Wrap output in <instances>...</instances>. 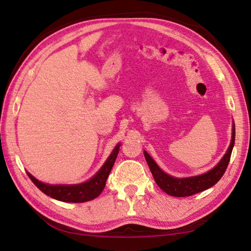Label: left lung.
<instances>
[{
	"instance_id": "left-lung-1",
	"label": "left lung",
	"mask_w": 251,
	"mask_h": 251,
	"mask_svg": "<svg viewBox=\"0 0 251 251\" xmlns=\"http://www.w3.org/2000/svg\"><path fill=\"white\" fill-rule=\"evenodd\" d=\"M231 143L229 146L228 151L223 159L216 165V166L206 174L202 175L195 176V177H188V178H175L167 175L166 173H164L161 169L157 166V164L154 161V159L147 154L146 151H144L145 155L146 161L150 166L151 172L154 176V179L156 184L159 186V188L164 190L165 193L171 195V196L175 197H187L192 196L197 193L203 192L210 187L214 186L226 172L227 166L230 160L231 151L233 144H235V126L232 127V137Z\"/></svg>"
}]
</instances>
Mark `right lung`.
I'll use <instances>...</instances> for the list:
<instances>
[{"label": "right lung", "instance_id": "right-lung-1", "mask_svg": "<svg viewBox=\"0 0 251 251\" xmlns=\"http://www.w3.org/2000/svg\"><path fill=\"white\" fill-rule=\"evenodd\" d=\"M120 144L115 147L112 154L103 165V167L100 169V172L96 175L86 182L78 185H48L44 182L39 181L36 178H34L31 174L27 173L34 185L39 188L41 192L45 195L52 197L57 201H65V202H85L90 201L92 199L100 196V193L103 192L104 187L106 185V180L109 175L110 171L115 163L116 157L120 151Z\"/></svg>", "mask_w": 251, "mask_h": 251}]
</instances>
